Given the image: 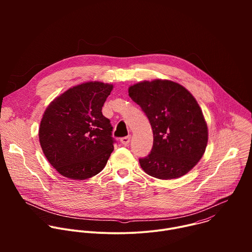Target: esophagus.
<instances>
[{
  "label": "esophagus",
  "mask_w": 252,
  "mask_h": 252,
  "mask_svg": "<svg viewBox=\"0 0 252 252\" xmlns=\"http://www.w3.org/2000/svg\"><path fill=\"white\" fill-rule=\"evenodd\" d=\"M129 141H130V135H126V136H124V137L121 138V142L125 146L128 145Z\"/></svg>",
  "instance_id": "34e87169"
}]
</instances>
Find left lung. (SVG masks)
Returning a JSON list of instances; mask_svg holds the SVG:
<instances>
[{
  "label": "left lung",
  "mask_w": 252,
  "mask_h": 252,
  "mask_svg": "<svg viewBox=\"0 0 252 252\" xmlns=\"http://www.w3.org/2000/svg\"><path fill=\"white\" fill-rule=\"evenodd\" d=\"M128 95L147 115L154 133L151 154L139 158L141 168L159 179L188 173L202 158L208 139L206 122L193 95L167 80L130 86Z\"/></svg>",
  "instance_id": "obj_1"
}]
</instances>
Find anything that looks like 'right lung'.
<instances>
[{
  "instance_id": "right-lung-1",
  "label": "right lung",
  "mask_w": 252,
  "mask_h": 252,
  "mask_svg": "<svg viewBox=\"0 0 252 252\" xmlns=\"http://www.w3.org/2000/svg\"><path fill=\"white\" fill-rule=\"evenodd\" d=\"M113 88L101 82L84 83L56 97L45 111L40 143L49 162L63 176L83 181L105 166L116 140L101 110Z\"/></svg>"
}]
</instances>
